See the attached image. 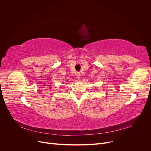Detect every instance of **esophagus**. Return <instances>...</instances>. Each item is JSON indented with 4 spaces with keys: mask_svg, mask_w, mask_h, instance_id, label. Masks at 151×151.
<instances>
[{
    "mask_svg": "<svg viewBox=\"0 0 151 151\" xmlns=\"http://www.w3.org/2000/svg\"><path fill=\"white\" fill-rule=\"evenodd\" d=\"M76 76L78 79H80L81 78V73L80 72H77L76 74Z\"/></svg>",
    "mask_w": 151,
    "mask_h": 151,
    "instance_id": "esophagus-1",
    "label": "esophagus"
}]
</instances>
